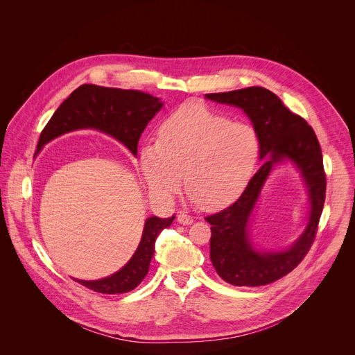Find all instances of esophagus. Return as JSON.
I'll return each mask as SVG.
<instances>
[{
	"mask_svg": "<svg viewBox=\"0 0 355 355\" xmlns=\"http://www.w3.org/2000/svg\"><path fill=\"white\" fill-rule=\"evenodd\" d=\"M177 220L181 223V225H191L193 222V218L185 212H180L178 216H177Z\"/></svg>",
	"mask_w": 355,
	"mask_h": 355,
	"instance_id": "1",
	"label": "esophagus"
}]
</instances>
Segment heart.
Segmentation results:
<instances>
[{"instance_id":"b5f03b06","label":"heart","mask_w":355,"mask_h":355,"mask_svg":"<svg viewBox=\"0 0 355 355\" xmlns=\"http://www.w3.org/2000/svg\"><path fill=\"white\" fill-rule=\"evenodd\" d=\"M260 141L254 128L232 122L205 107L189 105L170 115L159 141L140 151L144 178L156 195L170 199L181 188L205 209L233 202L254 171Z\"/></svg>"}]
</instances>
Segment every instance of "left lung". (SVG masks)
Returning <instances> with one entry per match:
<instances>
[{
	"mask_svg": "<svg viewBox=\"0 0 355 355\" xmlns=\"http://www.w3.org/2000/svg\"><path fill=\"white\" fill-rule=\"evenodd\" d=\"M205 96L241 108L257 132L260 159L270 153V159L248 181L234 204L205 218L212 226V264L222 279L236 286L271 284L296 268L315 241L326 198V173L319 140L308 122L291 112L267 88L248 87ZM284 158L298 166L307 182L311 199L310 222L307 230L288 250L257 252L249 244L246 223L270 168Z\"/></svg>",
	"mask_w": 355,
	"mask_h": 355,
	"instance_id": "left-lung-1",
	"label": "left lung"
}]
</instances>
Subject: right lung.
<instances>
[{
	"mask_svg": "<svg viewBox=\"0 0 355 355\" xmlns=\"http://www.w3.org/2000/svg\"><path fill=\"white\" fill-rule=\"evenodd\" d=\"M162 107L163 103H160L159 98L137 89L83 84L63 101V104L50 118L40 133L37 151L43 144L63 133L92 128L115 137L136 156L140 135ZM173 220L174 216L168 219L148 218L136 252L118 272L98 281H74L99 293H125L135 289L148 272L157 236Z\"/></svg>",
	"mask_w": 355,
	"mask_h": 355,
	"instance_id": "obj_1",
	"label": "right lung"
}]
</instances>
